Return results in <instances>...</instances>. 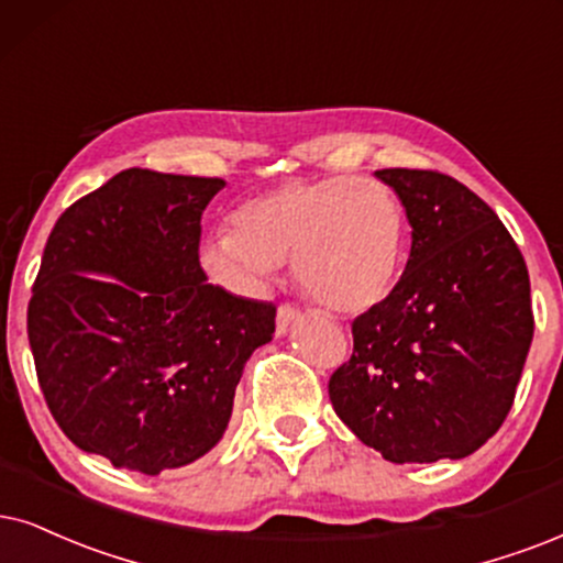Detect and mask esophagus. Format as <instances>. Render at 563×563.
<instances>
[{"label": "esophagus", "instance_id": "obj_1", "mask_svg": "<svg viewBox=\"0 0 563 563\" xmlns=\"http://www.w3.org/2000/svg\"><path fill=\"white\" fill-rule=\"evenodd\" d=\"M296 319H301V311H298L296 306H280V309H277V319H275L277 334H286Z\"/></svg>", "mask_w": 563, "mask_h": 563}]
</instances>
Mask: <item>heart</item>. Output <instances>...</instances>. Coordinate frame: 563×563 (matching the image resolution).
I'll return each mask as SVG.
<instances>
[{
	"instance_id": "heart-1",
	"label": "heart",
	"mask_w": 563,
	"mask_h": 563,
	"mask_svg": "<svg viewBox=\"0 0 563 563\" xmlns=\"http://www.w3.org/2000/svg\"><path fill=\"white\" fill-rule=\"evenodd\" d=\"M405 231L400 197L384 181L351 176L294 181L241 205L233 231L205 241L202 267L220 286L257 296L290 260L303 296L355 314L393 290Z\"/></svg>"
}]
</instances>
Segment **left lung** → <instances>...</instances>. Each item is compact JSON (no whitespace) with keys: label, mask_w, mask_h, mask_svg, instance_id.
Returning <instances> with one entry per match:
<instances>
[{"label":"left lung","mask_w":563,"mask_h":563,"mask_svg":"<svg viewBox=\"0 0 563 563\" xmlns=\"http://www.w3.org/2000/svg\"><path fill=\"white\" fill-rule=\"evenodd\" d=\"M412 229L393 294L353 322L330 379L347 429L384 460H462L499 431L532 343L530 277L504 223L437 170L384 168Z\"/></svg>","instance_id":"left-lung-1"}]
</instances>
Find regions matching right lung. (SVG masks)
Listing matches in <instances>:
<instances>
[{
    "mask_svg": "<svg viewBox=\"0 0 563 563\" xmlns=\"http://www.w3.org/2000/svg\"><path fill=\"white\" fill-rule=\"evenodd\" d=\"M223 179L126 168L62 212L27 303L54 421L82 452L145 475L208 454L229 429L275 306L210 286L199 220Z\"/></svg>",
    "mask_w": 563,
    "mask_h": 563,
    "instance_id": "1",
    "label": "right lung"
}]
</instances>
